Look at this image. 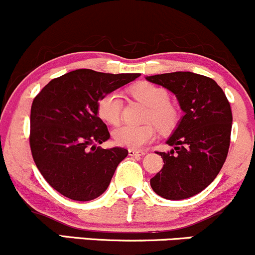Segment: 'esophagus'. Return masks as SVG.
I'll list each match as a JSON object with an SVG mask.
<instances>
[{
	"label": "esophagus",
	"instance_id": "obj_1",
	"mask_svg": "<svg viewBox=\"0 0 255 255\" xmlns=\"http://www.w3.org/2000/svg\"><path fill=\"white\" fill-rule=\"evenodd\" d=\"M144 151L143 150H136V149H128V155L130 156H142L144 155Z\"/></svg>",
	"mask_w": 255,
	"mask_h": 255
}]
</instances>
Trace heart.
Segmentation results:
<instances>
[{"mask_svg":"<svg viewBox=\"0 0 255 255\" xmlns=\"http://www.w3.org/2000/svg\"><path fill=\"white\" fill-rule=\"evenodd\" d=\"M133 99L147 106L143 125H119L113 130L112 136L116 144L130 149H139L151 142L156 135V128L167 131L176 125L178 111L168 100V93L165 88L158 87L148 82H142L128 89ZM122 97L117 91L107 93L97 104V116L105 123L116 125L122 117Z\"/></svg>","mask_w":255,"mask_h":255,"instance_id":"1","label":"heart"}]
</instances>
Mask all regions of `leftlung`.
Returning a JSON list of instances; mask_svg holds the SVG:
<instances>
[{"label":"left lung","mask_w":255,"mask_h":255,"mask_svg":"<svg viewBox=\"0 0 255 255\" xmlns=\"http://www.w3.org/2000/svg\"><path fill=\"white\" fill-rule=\"evenodd\" d=\"M147 79L172 91L184 112L167 141L173 149L158 151L164 166L150 185L164 199H187L208 187L224 165L233 125L230 104L222 88L201 74L173 72Z\"/></svg>","instance_id":"8db88e82"}]
</instances>
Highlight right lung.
<instances>
[{"label": "right lung", "instance_id": "add662e5", "mask_svg": "<svg viewBox=\"0 0 255 255\" xmlns=\"http://www.w3.org/2000/svg\"><path fill=\"white\" fill-rule=\"evenodd\" d=\"M138 77L76 70L51 79L33 99L31 153L45 181L60 194L89 201L107 189L128 149L96 147L110 138L107 127L97 116V104L107 93Z\"/></svg>", "mask_w": 255, "mask_h": 255}]
</instances>
